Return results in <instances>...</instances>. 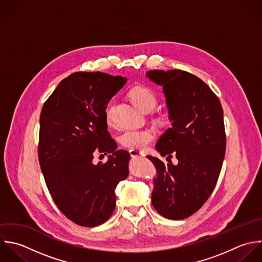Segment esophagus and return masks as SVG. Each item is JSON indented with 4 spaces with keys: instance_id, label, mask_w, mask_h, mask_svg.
Returning <instances> with one entry per match:
<instances>
[{
    "instance_id": "1",
    "label": "esophagus",
    "mask_w": 262,
    "mask_h": 262,
    "mask_svg": "<svg viewBox=\"0 0 262 262\" xmlns=\"http://www.w3.org/2000/svg\"><path fill=\"white\" fill-rule=\"evenodd\" d=\"M129 154L132 157H144L145 156L144 152H142L141 150H138V149H130Z\"/></svg>"
}]
</instances>
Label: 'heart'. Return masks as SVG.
<instances>
[{"label":"heart","mask_w":262,"mask_h":262,"mask_svg":"<svg viewBox=\"0 0 262 262\" xmlns=\"http://www.w3.org/2000/svg\"><path fill=\"white\" fill-rule=\"evenodd\" d=\"M129 97L133 104L141 112L147 113L154 109L157 104V98L155 94L147 86L138 85L129 92ZM115 105V101L111 99L105 106L104 114L108 124L112 123V112ZM158 122L162 125H166L170 122L168 115H161L158 118ZM154 140V136L149 129H130L125 130L120 137L119 142L122 146L130 149L143 150Z\"/></svg>","instance_id":"heart-1"}]
</instances>
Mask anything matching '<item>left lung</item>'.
I'll use <instances>...</instances> for the list:
<instances>
[{
	"label": "left lung",
	"instance_id": "left-lung-1",
	"mask_svg": "<svg viewBox=\"0 0 262 262\" xmlns=\"http://www.w3.org/2000/svg\"><path fill=\"white\" fill-rule=\"evenodd\" d=\"M147 75L162 85L172 121L156 145L168 163L147 156L158 171L152 204L163 217L184 220L204 205L216 186L227 146L224 110L211 89L188 71L152 70Z\"/></svg>",
	"mask_w": 262,
	"mask_h": 262
}]
</instances>
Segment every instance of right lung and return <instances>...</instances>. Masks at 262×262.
I'll use <instances>...</instances> for the list:
<instances>
[{
  "label": "right lung",
  "instance_id": "right-lung-1",
  "mask_svg": "<svg viewBox=\"0 0 262 262\" xmlns=\"http://www.w3.org/2000/svg\"><path fill=\"white\" fill-rule=\"evenodd\" d=\"M126 78L75 72L60 81L39 116L37 155L48 190L60 211L81 227H97L113 213L119 182L128 176L130 155L116 151L107 130L105 106ZM110 154L92 163L93 152Z\"/></svg>",
  "mask_w": 262,
  "mask_h": 262
}]
</instances>
